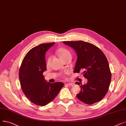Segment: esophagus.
Returning a JSON list of instances; mask_svg holds the SVG:
<instances>
[{
    "instance_id": "esophagus-1",
    "label": "esophagus",
    "mask_w": 126,
    "mask_h": 126,
    "mask_svg": "<svg viewBox=\"0 0 126 126\" xmlns=\"http://www.w3.org/2000/svg\"><path fill=\"white\" fill-rule=\"evenodd\" d=\"M66 84L69 85V86H73V85H74V83H68Z\"/></svg>"
}]
</instances>
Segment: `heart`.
I'll use <instances>...</instances> for the list:
<instances>
[{"instance_id": "obj_1", "label": "heart", "mask_w": 126, "mask_h": 126, "mask_svg": "<svg viewBox=\"0 0 126 126\" xmlns=\"http://www.w3.org/2000/svg\"><path fill=\"white\" fill-rule=\"evenodd\" d=\"M56 54L60 59L63 60V61H64V60L67 59V58L71 57V54L70 52L67 49H65L64 48H60L59 49H58L56 51ZM50 60V58L48 57L46 61L47 64H48L49 63Z\"/></svg>"}]
</instances>
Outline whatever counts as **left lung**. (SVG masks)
I'll return each mask as SVG.
<instances>
[{"label": "left lung", "instance_id": "1", "mask_svg": "<svg viewBox=\"0 0 126 126\" xmlns=\"http://www.w3.org/2000/svg\"><path fill=\"white\" fill-rule=\"evenodd\" d=\"M63 43L75 50L77 54L74 73L83 70V76L87 79L81 87L77 97L88 105L100 101L108 91L111 80V73L108 60L100 49L91 43L82 41H64Z\"/></svg>", "mask_w": 126, "mask_h": 126}]
</instances>
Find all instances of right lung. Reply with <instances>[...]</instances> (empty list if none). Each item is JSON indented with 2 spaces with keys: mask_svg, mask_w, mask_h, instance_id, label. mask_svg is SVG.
I'll return each instance as SVG.
<instances>
[{
  "mask_svg": "<svg viewBox=\"0 0 126 126\" xmlns=\"http://www.w3.org/2000/svg\"><path fill=\"white\" fill-rule=\"evenodd\" d=\"M55 43L42 44L30 50L24 57L19 71L21 88L30 101L36 105H47L58 95L64 83L45 80L46 52Z\"/></svg>",
  "mask_w": 126,
  "mask_h": 126,
  "instance_id": "obj_1",
  "label": "right lung"
}]
</instances>
